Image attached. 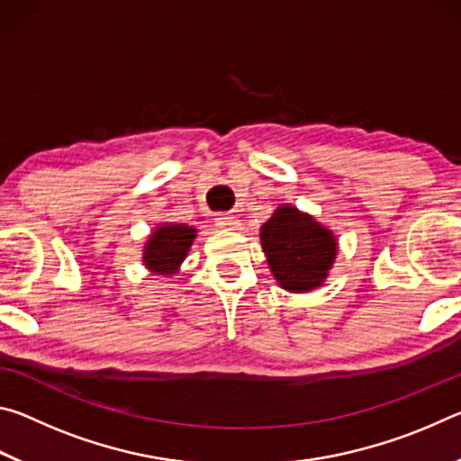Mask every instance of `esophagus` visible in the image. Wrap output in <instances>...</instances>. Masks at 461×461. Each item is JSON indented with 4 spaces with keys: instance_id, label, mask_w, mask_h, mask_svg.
<instances>
[{
    "instance_id": "34e87169",
    "label": "esophagus",
    "mask_w": 461,
    "mask_h": 461,
    "mask_svg": "<svg viewBox=\"0 0 461 461\" xmlns=\"http://www.w3.org/2000/svg\"><path fill=\"white\" fill-rule=\"evenodd\" d=\"M215 221H217V225H220V228H223V230H236L238 228V220L233 215H230V213H220L215 217Z\"/></svg>"
}]
</instances>
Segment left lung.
Here are the masks:
<instances>
[{"mask_svg": "<svg viewBox=\"0 0 461 461\" xmlns=\"http://www.w3.org/2000/svg\"><path fill=\"white\" fill-rule=\"evenodd\" d=\"M260 241L278 285L294 293L321 285L338 252L333 233L291 205L262 225Z\"/></svg>", "mask_w": 461, "mask_h": 461, "instance_id": "left-lung-1", "label": "left lung"}]
</instances>
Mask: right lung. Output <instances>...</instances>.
Masks as SVG:
<instances>
[{
	"mask_svg": "<svg viewBox=\"0 0 461 461\" xmlns=\"http://www.w3.org/2000/svg\"><path fill=\"white\" fill-rule=\"evenodd\" d=\"M197 233L191 225H162L148 240L144 249L146 267L158 275H173L181 267Z\"/></svg>",
	"mask_w": 461,
	"mask_h": 461,
	"instance_id": "1",
	"label": "right lung"
}]
</instances>
